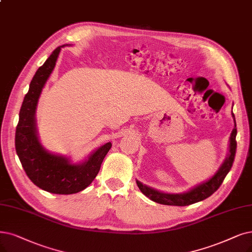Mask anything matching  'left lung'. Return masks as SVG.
<instances>
[{
	"mask_svg": "<svg viewBox=\"0 0 252 252\" xmlns=\"http://www.w3.org/2000/svg\"><path fill=\"white\" fill-rule=\"evenodd\" d=\"M231 116L234 118L235 128L231 131L229 137V150L228 154L225 160L223 161L222 165L219 167L216 174L210 178L206 182L199 184L193 187L191 190L187 191L185 193H164L158 191L154 188H151L139 181H136V184L142 192L149 197L151 200L161 205H167V206H189L194 203L204 200L207 197L212 195L215 191L222 184L224 178L228 174L231 166H233L235 155H236V149H237V142H236V135H237V128H236V120L234 113H231Z\"/></svg>",
	"mask_w": 252,
	"mask_h": 252,
	"instance_id": "8db88e82",
	"label": "left lung"
}]
</instances>
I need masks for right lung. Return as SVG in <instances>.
I'll return each mask as SVG.
<instances>
[{
	"mask_svg": "<svg viewBox=\"0 0 252 252\" xmlns=\"http://www.w3.org/2000/svg\"><path fill=\"white\" fill-rule=\"evenodd\" d=\"M64 46L54 50L31 80L19 112L15 149L27 176L36 186L50 193L73 194L93 182L112 144L98 148L85 162L73 164L67 157L49 153L39 142L35 119L38 100Z\"/></svg>",
	"mask_w": 252,
	"mask_h": 252,
	"instance_id": "right-lung-1",
	"label": "right lung"
}]
</instances>
